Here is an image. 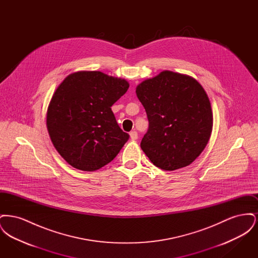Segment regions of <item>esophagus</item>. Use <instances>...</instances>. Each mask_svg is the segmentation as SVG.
I'll use <instances>...</instances> for the list:
<instances>
[{"label": "esophagus", "mask_w": 258, "mask_h": 258, "mask_svg": "<svg viewBox=\"0 0 258 258\" xmlns=\"http://www.w3.org/2000/svg\"><path fill=\"white\" fill-rule=\"evenodd\" d=\"M130 135H131V138H132L133 140H136V139L138 138V134H137V132H135V131H133V132L130 134Z\"/></svg>", "instance_id": "1"}]
</instances>
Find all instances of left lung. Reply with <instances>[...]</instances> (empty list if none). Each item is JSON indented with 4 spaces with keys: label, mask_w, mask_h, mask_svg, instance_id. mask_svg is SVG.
Returning a JSON list of instances; mask_svg holds the SVG:
<instances>
[{
    "label": "left lung",
    "mask_w": 258,
    "mask_h": 258,
    "mask_svg": "<svg viewBox=\"0 0 258 258\" xmlns=\"http://www.w3.org/2000/svg\"><path fill=\"white\" fill-rule=\"evenodd\" d=\"M149 127L140 143L154 165L172 171L189 165L208 143L213 113L208 96L190 76L169 71L136 88Z\"/></svg>",
    "instance_id": "obj_1"
}]
</instances>
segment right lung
Returning a JSON list of instances; mask_svg holds the SVG:
<instances>
[{"label":"right lung","instance_id":"right-lung-1","mask_svg":"<svg viewBox=\"0 0 258 258\" xmlns=\"http://www.w3.org/2000/svg\"><path fill=\"white\" fill-rule=\"evenodd\" d=\"M128 87L124 79L100 72H79L57 88L46 124L54 147L73 167L99 169L114 160L128 140L111 110Z\"/></svg>","mask_w":258,"mask_h":258}]
</instances>
